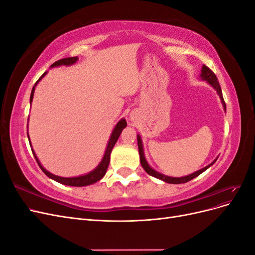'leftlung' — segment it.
Masks as SVG:
<instances>
[{
	"label": "left lung",
	"instance_id": "1",
	"mask_svg": "<svg viewBox=\"0 0 255 255\" xmlns=\"http://www.w3.org/2000/svg\"><path fill=\"white\" fill-rule=\"evenodd\" d=\"M200 76H201V79L203 81H206L208 84L212 85V86L216 89V91H217V94H218V96H219V98L221 100V103L223 105V109H225V111H226L227 110L226 109V102H225V100H223L222 91H221L220 85H219V82H218V79H217V76H216V74L211 70L210 68L206 67L205 65H203L202 66V70H201V75H200ZM137 143H138V151H139V156H140V164H141L142 168L145 170V172L148 173V174H150V175H152V176H154V177H156V179H159V180L164 181L166 183H169V184H182V183H186V182H188V181H190L192 179H195L196 176H198V175L201 174L202 172H204L207 168H210L216 161V159H215L212 164H210V165L202 168V169H200V170H198V171H196L194 173H191L189 175H186V176H182V177L167 176V175H164V174H161V173L155 171V170H154V169H152L149 166L148 163H146L145 157H144V154H143L142 141H141V138H140L139 135H137Z\"/></svg>",
	"mask_w": 255,
	"mask_h": 255
}]
</instances>
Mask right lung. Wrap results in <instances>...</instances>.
<instances>
[{"label":"right lung","mask_w":255,"mask_h":255,"mask_svg":"<svg viewBox=\"0 0 255 255\" xmlns=\"http://www.w3.org/2000/svg\"><path fill=\"white\" fill-rule=\"evenodd\" d=\"M78 59H79V58L76 57V56H75V57L63 58V59L55 61V63H54L51 67H57V66H63V65H64V66H70V65H73L74 63H76V60H78ZM45 73H47V72H44V73L41 75V78L36 82L35 86L38 84V82H39V81L43 78V76L45 75ZM35 86H34L33 89H32V94H30L29 103H32V101H33ZM126 127H127V121H126V119H121V120L117 123V126L115 127V128H114V130H113V133H112V135H111L110 141H109V143H107L106 150H105L104 156H103V158H102V160H101V163H100L99 166H98L96 169H94V170H92L91 172H89V173H87V174H85V175L75 176V177H63V176H57V175H55V174H52V173H50L49 171L45 170V169L41 166L40 161L38 160V158H37L36 154H35V152H34L33 149H32V152H33L34 156H35V158H36V161L38 163V165H39L40 169L44 172L45 175H48V176L50 177V179H52V180H54V181H56V182H58V183H60V184L68 185V186H76V187L87 186V185L94 184V183L100 181V180H101L102 177L105 175L107 168H109V165H110V159H111L112 150H113V148H114L115 143L117 142L118 138H119V136H120V134H121V132H122V129L125 128ZM27 137H28V136H27ZM29 144L32 145V143H30V142H29Z\"/></svg>","instance_id":"right-lung-1"}]
</instances>
